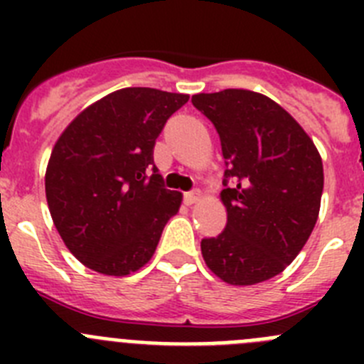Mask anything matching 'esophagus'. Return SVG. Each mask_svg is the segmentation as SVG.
I'll use <instances>...</instances> for the list:
<instances>
[{"mask_svg":"<svg viewBox=\"0 0 364 364\" xmlns=\"http://www.w3.org/2000/svg\"><path fill=\"white\" fill-rule=\"evenodd\" d=\"M198 200H200V191H198V189H195V191H189V193H186V195H184V202L188 205L197 204Z\"/></svg>","mask_w":364,"mask_h":364,"instance_id":"1","label":"esophagus"}]
</instances>
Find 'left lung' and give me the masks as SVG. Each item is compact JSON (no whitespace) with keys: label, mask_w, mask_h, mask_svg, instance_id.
Segmentation results:
<instances>
[{"label":"left lung","mask_w":364,"mask_h":364,"mask_svg":"<svg viewBox=\"0 0 364 364\" xmlns=\"http://www.w3.org/2000/svg\"><path fill=\"white\" fill-rule=\"evenodd\" d=\"M226 160V228L202 239L205 264L222 281L250 286L275 277L299 255L319 217L323 160L311 138L272 98L246 89L195 95Z\"/></svg>","instance_id":"obj_1"}]
</instances>
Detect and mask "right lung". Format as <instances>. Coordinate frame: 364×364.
<instances>
[{"instance_id": "1", "label": "right lung", "mask_w": 364, "mask_h": 364, "mask_svg": "<svg viewBox=\"0 0 364 364\" xmlns=\"http://www.w3.org/2000/svg\"><path fill=\"white\" fill-rule=\"evenodd\" d=\"M188 95L127 87L74 118L54 144L45 173L50 217L87 268L124 277L142 268L182 193L164 188L154 142Z\"/></svg>"}]
</instances>
